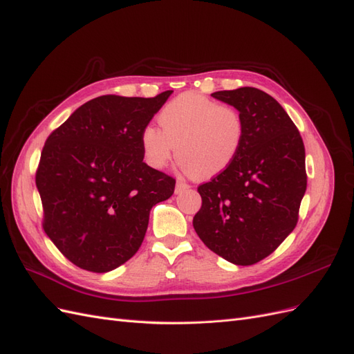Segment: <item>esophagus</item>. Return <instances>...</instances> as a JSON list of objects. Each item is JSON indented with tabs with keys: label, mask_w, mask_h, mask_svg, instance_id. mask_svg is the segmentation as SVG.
Returning <instances> with one entry per match:
<instances>
[{
	"label": "esophagus",
	"mask_w": 354,
	"mask_h": 354,
	"mask_svg": "<svg viewBox=\"0 0 354 354\" xmlns=\"http://www.w3.org/2000/svg\"><path fill=\"white\" fill-rule=\"evenodd\" d=\"M189 189H190V186H189L187 183H185V181H181V180L177 181V185H176V194H181V192L189 190Z\"/></svg>",
	"instance_id": "34e87169"
}]
</instances>
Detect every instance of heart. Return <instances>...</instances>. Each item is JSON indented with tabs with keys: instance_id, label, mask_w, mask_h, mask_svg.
<instances>
[{
	"instance_id": "heart-1",
	"label": "heart",
	"mask_w": 354,
	"mask_h": 354,
	"mask_svg": "<svg viewBox=\"0 0 354 354\" xmlns=\"http://www.w3.org/2000/svg\"><path fill=\"white\" fill-rule=\"evenodd\" d=\"M160 132L147 127L142 147L147 162L164 168L173 156L196 178H211L236 160L245 138L241 112L208 95L186 91L167 103L158 115Z\"/></svg>"
}]
</instances>
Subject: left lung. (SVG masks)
I'll return each mask as SVG.
<instances>
[{
	"instance_id": "1",
	"label": "left lung",
	"mask_w": 354,
	"mask_h": 354,
	"mask_svg": "<svg viewBox=\"0 0 354 354\" xmlns=\"http://www.w3.org/2000/svg\"><path fill=\"white\" fill-rule=\"evenodd\" d=\"M236 108L245 138L236 160L198 186L194 227L208 248L233 264L270 255L298 221L306 194V151L295 124L272 95L252 88L211 94Z\"/></svg>"
}]
</instances>
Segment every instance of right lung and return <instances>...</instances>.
Returning a JSON list of instances; mask_svg holds the SVG:
<instances>
[{
	"mask_svg": "<svg viewBox=\"0 0 354 354\" xmlns=\"http://www.w3.org/2000/svg\"><path fill=\"white\" fill-rule=\"evenodd\" d=\"M173 93L100 95L75 111L42 147L35 183L42 229L75 266L111 272L138 251L149 212L176 178L143 162L142 133Z\"/></svg>",
	"mask_w": 354,
	"mask_h": 354,
	"instance_id": "1",
	"label": "right lung"
}]
</instances>
